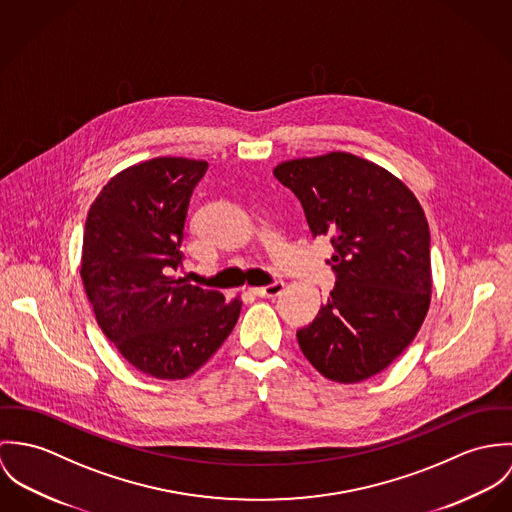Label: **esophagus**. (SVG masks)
<instances>
[{
  "label": "esophagus",
  "mask_w": 512,
  "mask_h": 512,
  "mask_svg": "<svg viewBox=\"0 0 512 512\" xmlns=\"http://www.w3.org/2000/svg\"><path fill=\"white\" fill-rule=\"evenodd\" d=\"M284 283L283 281H275V283L267 284V286H259V288H249L255 296H261V298H275L283 292Z\"/></svg>",
  "instance_id": "34e87169"
}]
</instances>
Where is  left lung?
Here are the masks:
<instances>
[{"instance_id": "8db88e82", "label": "left lung", "mask_w": 512, "mask_h": 512, "mask_svg": "<svg viewBox=\"0 0 512 512\" xmlns=\"http://www.w3.org/2000/svg\"><path fill=\"white\" fill-rule=\"evenodd\" d=\"M273 174L300 200L312 235H332L336 286L296 332L312 367L336 383L387 369L416 338L432 298L430 228L410 188L351 153L292 159Z\"/></svg>"}]
</instances>
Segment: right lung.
I'll use <instances>...</instances> for the list:
<instances>
[{
	"label": "right lung",
	"instance_id": "obj_1",
	"mask_svg": "<svg viewBox=\"0 0 512 512\" xmlns=\"http://www.w3.org/2000/svg\"><path fill=\"white\" fill-rule=\"evenodd\" d=\"M206 161L157 157L117 172L90 206L80 277L104 336L145 375L186 379L226 341L239 296L172 279Z\"/></svg>",
	"mask_w": 512,
	"mask_h": 512
}]
</instances>
